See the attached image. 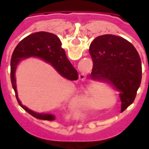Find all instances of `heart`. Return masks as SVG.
<instances>
[{"instance_id":"1","label":"heart","mask_w":149,"mask_h":149,"mask_svg":"<svg viewBox=\"0 0 149 149\" xmlns=\"http://www.w3.org/2000/svg\"><path fill=\"white\" fill-rule=\"evenodd\" d=\"M84 98H85V100H88V96H87V95H86V96L84 97Z\"/></svg>"}]
</instances>
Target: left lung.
Wrapping results in <instances>:
<instances>
[{"label":"left lung","mask_w":149,"mask_h":149,"mask_svg":"<svg viewBox=\"0 0 149 149\" xmlns=\"http://www.w3.org/2000/svg\"><path fill=\"white\" fill-rule=\"evenodd\" d=\"M91 78L107 81L120 93L121 111L135 100L142 77L141 61L135 47L120 37L106 34L91 43Z\"/></svg>","instance_id":"1"}]
</instances>
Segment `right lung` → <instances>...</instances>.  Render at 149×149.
Wrapping results in <instances>:
<instances>
[{
	"label": "right lung",
	"mask_w": 149,
	"mask_h": 149,
	"mask_svg": "<svg viewBox=\"0 0 149 149\" xmlns=\"http://www.w3.org/2000/svg\"><path fill=\"white\" fill-rule=\"evenodd\" d=\"M38 57L48 62L63 77L70 81L78 79L77 71L72 65L61 48V42L55 34L47 32H37L30 34L21 40L13 52L11 58V82L15 91V95L19 104L35 118L45 120H53L55 116L52 114L38 113L29 109L19 100L16 84L15 72L19 62L29 58Z\"/></svg>",
	"instance_id": "1"
}]
</instances>
